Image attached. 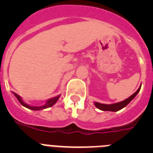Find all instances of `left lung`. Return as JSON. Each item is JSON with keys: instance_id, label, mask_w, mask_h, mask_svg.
<instances>
[{"instance_id": "1", "label": "left lung", "mask_w": 153, "mask_h": 153, "mask_svg": "<svg viewBox=\"0 0 153 153\" xmlns=\"http://www.w3.org/2000/svg\"><path fill=\"white\" fill-rule=\"evenodd\" d=\"M140 88H141V86L139 87L137 90H136V93H134L132 94V96L129 97V98H127L126 100H125L122 101V102H116V103H113V104H102V103H100V102H94V105H95L96 107L98 108L99 109H100V110H102V111H112V112H117L120 110V109H122L123 108H124L125 106H126L131 101L133 100L135 97L137 95L139 92H140Z\"/></svg>"}]
</instances>
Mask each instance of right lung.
<instances>
[{
    "mask_svg": "<svg viewBox=\"0 0 153 153\" xmlns=\"http://www.w3.org/2000/svg\"><path fill=\"white\" fill-rule=\"evenodd\" d=\"M13 95L15 96L16 97H17V100L20 102V103L22 105V106H24V107L27 108V109H32V110H40V109H47V108H49L51 107V106H53L55 103L56 102V101L59 100V98H60V95H58L56 96V97H53V98L50 99V100H48L47 101V102H46L45 104H44V106H30V105H28V104H27L26 102H24V101H23V100L21 99V97H20L19 95H17V93H13Z\"/></svg>",
    "mask_w": 153,
    "mask_h": 153,
    "instance_id": "right-lung-1",
    "label": "right lung"
}]
</instances>
